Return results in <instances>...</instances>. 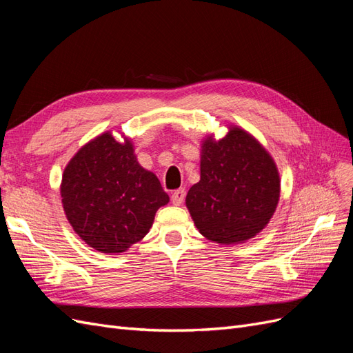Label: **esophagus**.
<instances>
[{
	"label": "esophagus",
	"mask_w": 353,
	"mask_h": 353,
	"mask_svg": "<svg viewBox=\"0 0 353 353\" xmlns=\"http://www.w3.org/2000/svg\"><path fill=\"white\" fill-rule=\"evenodd\" d=\"M184 199H185V190L184 188L175 190L174 193H172V196H170V200H172V203H174L175 206H179L181 203L184 201Z\"/></svg>",
	"instance_id": "esophagus-1"
}]
</instances>
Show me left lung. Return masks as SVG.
Returning <instances> with one entry per match:
<instances>
[{
    "instance_id": "1",
    "label": "left lung",
    "mask_w": 353,
    "mask_h": 353,
    "mask_svg": "<svg viewBox=\"0 0 353 353\" xmlns=\"http://www.w3.org/2000/svg\"><path fill=\"white\" fill-rule=\"evenodd\" d=\"M281 179L272 156L241 126L228 123L225 137L209 134L200 148V181L185 206L203 237L240 244L268 225L279 206Z\"/></svg>"
}]
</instances>
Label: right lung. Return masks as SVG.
I'll return each instance as SVG.
<instances>
[{"mask_svg": "<svg viewBox=\"0 0 353 353\" xmlns=\"http://www.w3.org/2000/svg\"><path fill=\"white\" fill-rule=\"evenodd\" d=\"M112 131L83 144L63 170L60 194L73 231L94 250L119 254L150 231L169 203L157 176L137 160L130 137Z\"/></svg>", "mask_w": 353, "mask_h": 353, "instance_id": "add662e5", "label": "right lung"}]
</instances>
